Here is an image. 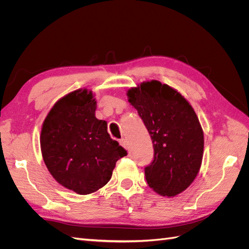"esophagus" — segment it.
Returning a JSON list of instances; mask_svg holds the SVG:
<instances>
[{
	"label": "esophagus",
	"mask_w": 249,
	"mask_h": 249,
	"mask_svg": "<svg viewBox=\"0 0 249 249\" xmlns=\"http://www.w3.org/2000/svg\"><path fill=\"white\" fill-rule=\"evenodd\" d=\"M119 144L126 149L127 144H126V140H125V139H124V138H123V139H120V140H119Z\"/></svg>",
	"instance_id": "1"
}]
</instances>
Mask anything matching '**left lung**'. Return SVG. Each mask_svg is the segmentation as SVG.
I'll return each instance as SVG.
<instances>
[{
	"mask_svg": "<svg viewBox=\"0 0 249 249\" xmlns=\"http://www.w3.org/2000/svg\"><path fill=\"white\" fill-rule=\"evenodd\" d=\"M126 95L153 140L146 182L162 196H176L193 183L201 166L203 131L196 113L175 88L157 80L141 83Z\"/></svg>",
	"mask_w": 249,
	"mask_h": 249,
	"instance_id": "left-lung-1",
	"label": "left lung"
}]
</instances>
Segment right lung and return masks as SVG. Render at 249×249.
I'll return each mask as SVG.
<instances>
[{"instance_id":"1","label":"right lung","mask_w":249,"mask_h":249,"mask_svg":"<svg viewBox=\"0 0 249 249\" xmlns=\"http://www.w3.org/2000/svg\"><path fill=\"white\" fill-rule=\"evenodd\" d=\"M91 90L78 89L55 103L44 119L40 147L44 164L57 182L77 194L106 185L126 150L111 139L107 122L95 117Z\"/></svg>"}]
</instances>
